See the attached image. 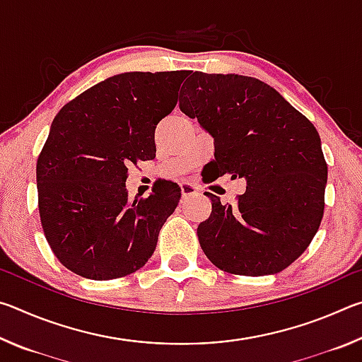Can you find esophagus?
Returning a JSON list of instances; mask_svg holds the SVG:
<instances>
[{
    "label": "esophagus",
    "instance_id": "1",
    "mask_svg": "<svg viewBox=\"0 0 362 362\" xmlns=\"http://www.w3.org/2000/svg\"><path fill=\"white\" fill-rule=\"evenodd\" d=\"M180 189H182L183 198H188V196H193V194L198 193V189H196V187L192 185V183H188V182L180 183Z\"/></svg>",
    "mask_w": 362,
    "mask_h": 362
}]
</instances>
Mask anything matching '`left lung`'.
<instances>
[{"label":"left lung","instance_id":"8db88e82","mask_svg":"<svg viewBox=\"0 0 362 362\" xmlns=\"http://www.w3.org/2000/svg\"><path fill=\"white\" fill-rule=\"evenodd\" d=\"M179 107L214 139L217 177L247 180L233 207L206 193L212 212L198 226L201 249L228 273L283 272L322 218L327 164L316 127L272 86L235 73L192 71Z\"/></svg>","mask_w":362,"mask_h":362}]
</instances>
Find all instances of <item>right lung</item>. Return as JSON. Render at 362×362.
<instances>
[{"label":"right lung","mask_w":362,"mask_h":362,"mask_svg":"<svg viewBox=\"0 0 362 362\" xmlns=\"http://www.w3.org/2000/svg\"><path fill=\"white\" fill-rule=\"evenodd\" d=\"M187 71H126L60 110L36 164L46 240L64 267L89 279L142 268L175 211L180 188L163 182L129 199L127 168L155 156V129L173 112Z\"/></svg>","instance_id":"obj_1"}]
</instances>
